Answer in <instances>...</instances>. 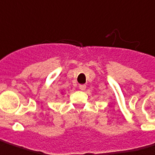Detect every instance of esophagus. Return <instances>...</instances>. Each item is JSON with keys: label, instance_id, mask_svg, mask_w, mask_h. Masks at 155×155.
I'll return each instance as SVG.
<instances>
[{"label": "esophagus", "instance_id": "esophagus-1", "mask_svg": "<svg viewBox=\"0 0 155 155\" xmlns=\"http://www.w3.org/2000/svg\"><path fill=\"white\" fill-rule=\"evenodd\" d=\"M79 88L82 90V91H84V90L86 89V85H84V84H81V85H79Z\"/></svg>", "mask_w": 155, "mask_h": 155}]
</instances>
